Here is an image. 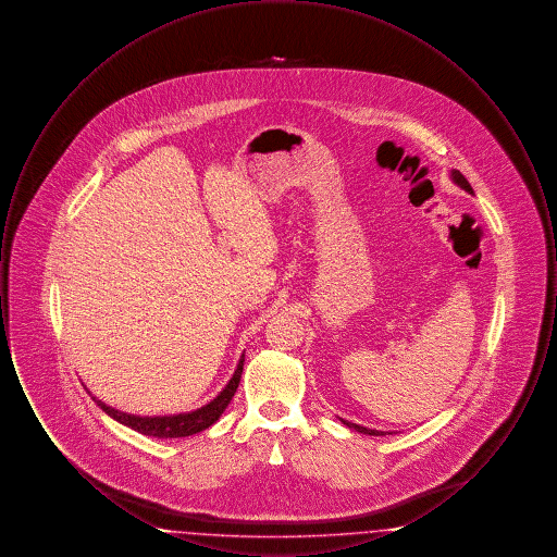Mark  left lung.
<instances>
[{"mask_svg":"<svg viewBox=\"0 0 557 557\" xmlns=\"http://www.w3.org/2000/svg\"><path fill=\"white\" fill-rule=\"evenodd\" d=\"M450 180L457 184V186L461 187V189H466V191H470L472 194V186L468 184V180L459 173V171H450ZM343 424L348 425V428H352V430H357V432H361V434H370V436H384L386 432H382V430H371V428H363V425L352 424V422H345L343 420ZM391 434V432H388Z\"/></svg>","mask_w":557,"mask_h":557,"instance_id":"left-lung-1","label":"left lung"}]
</instances>
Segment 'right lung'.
I'll return each mask as SVG.
<instances>
[{
    "instance_id": "right-lung-1",
    "label": "right lung",
    "mask_w": 557,
    "mask_h": 557,
    "mask_svg": "<svg viewBox=\"0 0 557 557\" xmlns=\"http://www.w3.org/2000/svg\"><path fill=\"white\" fill-rule=\"evenodd\" d=\"M242 370H244V355L239 357L238 368L234 371L232 380L225 384V388L212 398L211 403H207L205 407L189 411V413H177V416H157V418H141V416H132L125 411H119L114 407H108L107 403H102L100 398L91 397L100 409L108 413L112 420L121 422L127 428H133L139 434L146 436H157V438H180V436H191L198 434L202 430H207L209 425L214 424L221 413L225 411V407L230 405V400L236 395L238 391L239 377H242ZM91 395V393H89Z\"/></svg>"
}]
</instances>
